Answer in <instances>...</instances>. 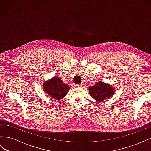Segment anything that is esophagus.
<instances>
[{
  "instance_id": "esophagus-1",
  "label": "esophagus",
  "mask_w": 151,
  "mask_h": 151,
  "mask_svg": "<svg viewBox=\"0 0 151 151\" xmlns=\"http://www.w3.org/2000/svg\"><path fill=\"white\" fill-rule=\"evenodd\" d=\"M75 86H76V88H80V87L82 86V85H81V84H76Z\"/></svg>"
}]
</instances>
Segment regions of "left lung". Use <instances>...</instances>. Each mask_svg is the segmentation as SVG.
<instances>
[{
    "label": "left lung",
    "instance_id": "1",
    "mask_svg": "<svg viewBox=\"0 0 151 151\" xmlns=\"http://www.w3.org/2000/svg\"><path fill=\"white\" fill-rule=\"evenodd\" d=\"M88 90L91 96L99 103L112 97L115 93V88L103 81H98L94 86L89 87Z\"/></svg>",
    "mask_w": 151,
    "mask_h": 151
}]
</instances>
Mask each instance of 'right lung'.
Masks as SVG:
<instances>
[{
    "label": "right lung",
    "instance_id": "right-lung-1",
    "mask_svg": "<svg viewBox=\"0 0 151 151\" xmlns=\"http://www.w3.org/2000/svg\"><path fill=\"white\" fill-rule=\"evenodd\" d=\"M43 88L45 93L53 99L59 101L64 98L70 89V87L63 83L60 77L55 76L45 81L43 84Z\"/></svg>",
    "mask_w": 151,
    "mask_h": 151
}]
</instances>
